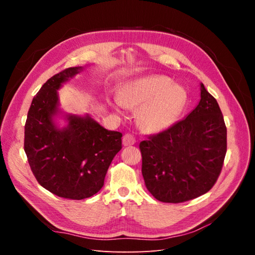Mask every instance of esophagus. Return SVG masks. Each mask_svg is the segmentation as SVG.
<instances>
[{"mask_svg":"<svg viewBox=\"0 0 255 255\" xmlns=\"http://www.w3.org/2000/svg\"><path fill=\"white\" fill-rule=\"evenodd\" d=\"M122 142L125 145H132L136 142V139L134 135H132L130 133H127L122 138Z\"/></svg>","mask_w":255,"mask_h":255,"instance_id":"esophagus-1","label":"esophagus"}]
</instances>
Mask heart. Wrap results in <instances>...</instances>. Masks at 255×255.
Instances as JSON below:
<instances>
[{
  "label": "heart",
  "instance_id": "b5f03b06",
  "mask_svg": "<svg viewBox=\"0 0 255 255\" xmlns=\"http://www.w3.org/2000/svg\"><path fill=\"white\" fill-rule=\"evenodd\" d=\"M186 94L164 75H150L128 84L120 92V103L138 110V121L148 132H160L180 117Z\"/></svg>",
  "mask_w": 255,
  "mask_h": 255
}]
</instances>
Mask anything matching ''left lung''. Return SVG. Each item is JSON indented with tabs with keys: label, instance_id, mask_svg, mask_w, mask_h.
<instances>
[{
	"label": "left lung",
	"instance_id": "1",
	"mask_svg": "<svg viewBox=\"0 0 255 255\" xmlns=\"http://www.w3.org/2000/svg\"><path fill=\"white\" fill-rule=\"evenodd\" d=\"M144 184L158 201L182 203L217 182L227 153V127L216 99L201 84V100L186 118L139 143Z\"/></svg>",
	"mask_w": 255,
	"mask_h": 255
}]
</instances>
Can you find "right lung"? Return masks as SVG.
Instances as JSON below:
<instances>
[{"instance_id":"1","label":"right lung","mask_w":255,"mask_h":255,"mask_svg":"<svg viewBox=\"0 0 255 255\" xmlns=\"http://www.w3.org/2000/svg\"><path fill=\"white\" fill-rule=\"evenodd\" d=\"M81 69L67 68L42 85L24 127V151L37 182L71 200L89 198L103 187L107 169L122 148L120 132L104 128L89 116H68L69 125L63 129L54 126L57 89Z\"/></svg>"}]
</instances>
